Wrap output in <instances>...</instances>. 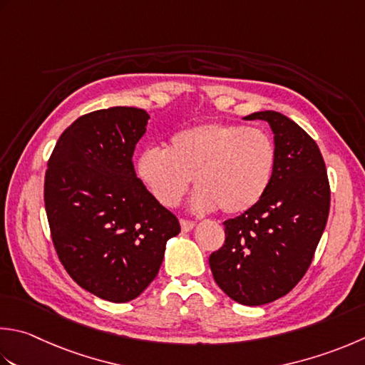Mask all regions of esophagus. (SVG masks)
Returning a JSON list of instances; mask_svg holds the SVG:
<instances>
[{
    "instance_id": "1",
    "label": "esophagus",
    "mask_w": 365,
    "mask_h": 365,
    "mask_svg": "<svg viewBox=\"0 0 365 365\" xmlns=\"http://www.w3.org/2000/svg\"><path fill=\"white\" fill-rule=\"evenodd\" d=\"M180 226H182V231L183 232H190L192 227H195V221H190V220H180Z\"/></svg>"
}]
</instances>
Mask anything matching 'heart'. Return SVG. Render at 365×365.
Wrapping results in <instances>:
<instances>
[{
	"mask_svg": "<svg viewBox=\"0 0 365 365\" xmlns=\"http://www.w3.org/2000/svg\"><path fill=\"white\" fill-rule=\"evenodd\" d=\"M277 145L270 134L239 123L213 121L185 128L168 150L148 147L135 173L164 207H175L192 185V207L242 215L258 205L274 180Z\"/></svg>",
	"mask_w": 365,
	"mask_h": 365,
	"instance_id": "b5f03b06",
	"label": "heart"
}]
</instances>
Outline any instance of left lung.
Segmentation results:
<instances>
[{
    "mask_svg": "<svg viewBox=\"0 0 365 365\" xmlns=\"http://www.w3.org/2000/svg\"><path fill=\"white\" fill-rule=\"evenodd\" d=\"M245 120L267 121L275 134L277 168L262 201L225 221L226 240L209 258L218 287L235 302H274L302 280L326 227L331 188L317 142L274 110Z\"/></svg>",
    "mask_w": 365,
    "mask_h": 365,
    "instance_id": "1",
    "label": "left lung"
}]
</instances>
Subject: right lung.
<instances>
[{
	"mask_svg": "<svg viewBox=\"0 0 365 365\" xmlns=\"http://www.w3.org/2000/svg\"><path fill=\"white\" fill-rule=\"evenodd\" d=\"M148 118L138 107L85 113L63 131L46 170V212L63 267L78 287L117 304L155 280L166 242L180 232L134 170Z\"/></svg>",
	"mask_w": 365,
	"mask_h": 365,
	"instance_id": "1",
	"label": "right lung"
}]
</instances>
